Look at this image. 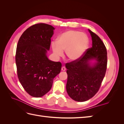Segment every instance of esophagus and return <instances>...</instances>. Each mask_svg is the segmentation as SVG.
Listing matches in <instances>:
<instances>
[{"mask_svg":"<svg viewBox=\"0 0 124 124\" xmlns=\"http://www.w3.org/2000/svg\"><path fill=\"white\" fill-rule=\"evenodd\" d=\"M62 70L63 71H66V68H65V67H62Z\"/></svg>","mask_w":124,"mask_h":124,"instance_id":"34e87169","label":"esophagus"}]
</instances>
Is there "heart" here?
<instances>
[{
    "instance_id": "b5f03b06",
    "label": "heart",
    "mask_w": 124,
    "mask_h": 124,
    "mask_svg": "<svg viewBox=\"0 0 124 124\" xmlns=\"http://www.w3.org/2000/svg\"><path fill=\"white\" fill-rule=\"evenodd\" d=\"M89 45L88 37L76 31H68L60 35L56 43H51L52 50L56 57L59 58L65 51L66 57L70 61H76L84 55Z\"/></svg>"
}]
</instances>
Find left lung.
<instances>
[{
    "mask_svg": "<svg viewBox=\"0 0 124 124\" xmlns=\"http://www.w3.org/2000/svg\"><path fill=\"white\" fill-rule=\"evenodd\" d=\"M92 47L78 61L67 63L68 75L66 90L73 100L84 102L98 92L106 72L107 51L103 42L96 33L88 29ZM96 62L92 64L91 60Z\"/></svg>",
    "mask_w": 124,
    "mask_h": 124,
    "instance_id": "obj_1",
    "label": "left lung"
}]
</instances>
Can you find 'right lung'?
<instances>
[{"label": "right lung", "instance_id": "right-lung-1", "mask_svg": "<svg viewBox=\"0 0 124 124\" xmlns=\"http://www.w3.org/2000/svg\"><path fill=\"white\" fill-rule=\"evenodd\" d=\"M55 28L44 23L33 25L23 33L17 45L16 62L18 78L28 94L41 97L52 88L62 63L48 59Z\"/></svg>", "mask_w": 124, "mask_h": 124}]
</instances>
